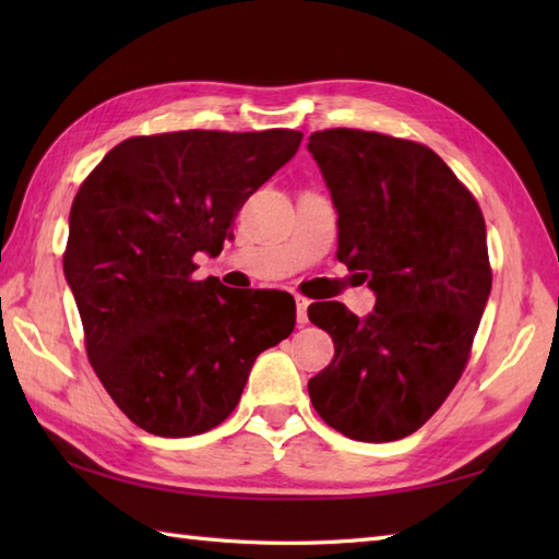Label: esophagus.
<instances>
[{
	"mask_svg": "<svg viewBox=\"0 0 559 559\" xmlns=\"http://www.w3.org/2000/svg\"><path fill=\"white\" fill-rule=\"evenodd\" d=\"M307 307H310V300L307 298H295V317H298V324L300 326H305L307 322H310V319H307Z\"/></svg>",
	"mask_w": 559,
	"mask_h": 559,
	"instance_id": "esophagus-1",
	"label": "esophagus"
}]
</instances>
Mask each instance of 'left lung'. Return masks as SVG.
I'll return each mask as SVG.
<instances>
[{
	"instance_id": "obj_1",
	"label": "left lung",
	"mask_w": 559,
	"mask_h": 559,
	"mask_svg": "<svg viewBox=\"0 0 559 559\" xmlns=\"http://www.w3.org/2000/svg\"><path fill=\"white\" fill-rule=\"evenodd\" d=\"M312 153L338 213V259L377 295L355 317L317 302L334 360L310 379L314 411L358 442H394L456 386L490 298L476 199L432 148L362 129H324Z\"/></svg>"
}]
</instances>
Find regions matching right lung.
<instances>
[{
	"label": "right lung",
	"mask_w": 559,
	"mask_h": 559,
	"mask_svg": "<svg viewBox=\"0 0 559 559\" xmlns=\"http://www.w3.org/2000/svg\"><path fill=\"white\" fill-rule=\"evenodd\" d=\"M293 129L134 136L93 170L69 213L64 276L86 353L129 420L158 437L221 425L261 350L295 329L288 293L194 281L237 211L300 148Z\"/></svg>",
	"instance_id": "add662e5"
}]
</instances>
